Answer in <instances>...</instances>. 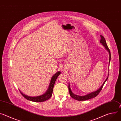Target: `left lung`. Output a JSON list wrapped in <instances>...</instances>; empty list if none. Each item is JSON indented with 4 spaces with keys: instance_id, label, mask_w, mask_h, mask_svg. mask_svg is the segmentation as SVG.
Listing matches in <instances>:
<instances>
[{
    "instance_id": "obj_1",
    "label": "left lung",
    "mask_w": 121,
    "mask_h": 121,
    "mask_svg": "<svg viewBox=\"0 0 121 121\" xmlns=\"http://www.w3.org/2000/svg\"><path fill=\"white\" fill-rule=\"evenodd\" d=\"M100 38H101V40L100 41V43L104 46L105 48V49L108 51V52L109 53V55H110V59H109V62H110V60H111V52H110V49L109 48H108V46H107V43H106V41H105V39L104 38V37H103V36L102 35H100ZM108 78V77H107V78H106V79L105 80L104 82L103 83V84L102 85V86H101V87H100V88L97 91H94V92H91V93H90L87 95H85V96H78V95H75L71 91V89H70V85H69V84L68 85V90H69V94L71 96V97L77 100H79V101H81V100H88V99H92V98H93L95 97H96L99 94V93L100 92V91H101L102 88H103V85H104V84H105V82L106 81V80H107Z\"/></svg>"
}]
</instances>
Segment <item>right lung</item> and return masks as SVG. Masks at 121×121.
Returning <instances> with one entry per match:
<instances>
[{
  "label": "right lung",
  "instance_id": "1",
  "mask_svg": "<svg viewBox=\"0 0 121 121\" xmlns=\"http://www.w3.org/2000/svg\"><path fill=\"white\" fill-rule=\"evenodd\" d=\"M61 72L60 71L57 72L52 77V78H51V82L50 83V85L49 88L47 91L43 94L42 95H41L40 96H37V97H29L26 95H25L23 94L22 92L20 91L22 95L27 99L34 101V102H43L44 101L48 99H49L52 96V95L53 93V88H54V86L55 83V82L56 81V78L58 77V76L60 74Z\"/></svg>",
  "mask_w": 121,
  "mask_h": 121
}]
</instances>
